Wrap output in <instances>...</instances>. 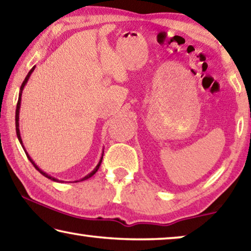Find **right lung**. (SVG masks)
<instances>
[{
  "label": "right lung",
  "instance_id": "right-lung-1",
  "mask_svg": "<svg viewBox=\"0 0 251 251\" xmlns=\"http://www.w3.org/2000/svg\"><path fill=\"white\" fill-rule=\"evenodd\" d=\"M34 67L36 66H33L31 69H30V72L28 73V75H26V77L25 78V80H23V83H22V85H21V87H20V93H19V100H18V104H17V110H15V130H17V136H18V139H19V141H20V144L22 145V139H21V136H20V130H19V113H20V105H21V95H22V91H23V87H25V85L26 84V82H28V79H29V77H30V75L32 74V72H33V69H34ZM25 148V147H23ZM25 155H26V157H28V159L31 161V164L34 166V168L37 169L38 172H40V174H42L44 175L45 177H47V178H49V179H51V180H53V182H59V179H57V178H55V177H51L50 175H48V174H46L45 172H42L41 169L38 167V166L34 164V161L31 159V158H30V156L28 155V152L25 151ZM102 159H103V156H102V158H101V160L99 161V164H98V166H96V167L93 169V171H92L90 174L88 175H86L85 177H83L82 179H80V182H82V180H85V179H87V178H90V177H92L93 176L96 172H98V169L100 168V166H101V163H102ZM76 182H79V180H76Z\"/></svg>",
  "mask_w": 251,
  "mask_h": 251
}]
</instances>
